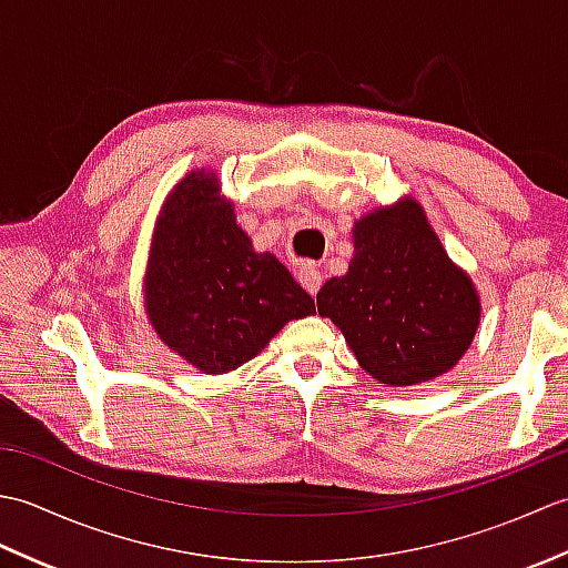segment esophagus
Wrapping results in <instances>:
<instances>
[{"mask_svg":"<svg viewBox=\"0 0 568 568\" xmlns=\"http://www.w3.org/2000/svg\"><path fill=\"white\" fill-rule=\"evenodd\" d=\"M297 277H300V285H303L310 295H317L320 293L324 275H322V271L317 268L315 263H305L303 268H300Z\"/></svg>","mask_w":568,"mask_h":568,"instance_id":"1","label":"esophagus"}]
</instances>
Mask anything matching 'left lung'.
Here are the masks:
<instances>
[{"mask_svg": "<svg viewBox=\"0 0 568 568\" xmlns=\"http://www.w3.org/2000/svg\"><path fill=\"white\" fill-rule=\"evenodd\" d=\"M320 317L342 329L361 368L405 388L458 364L480 322L470 277L446 256L415 200L354 224V258L317 293Z\"/></svg>", "mask_w": 568, "mask_h": 568, "instance_id": "8db88e82", "label": "left lung"}]
</instances>
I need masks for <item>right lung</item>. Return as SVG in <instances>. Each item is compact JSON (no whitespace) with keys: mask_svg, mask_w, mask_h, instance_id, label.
I'll list each match as a JSON object with an SVG mask.
<instances>
[{"mask_svg":"<svg viewBox=\"0 0 568 568\" xmlns=\"http://www.w3.org/2000/svg\"><path fill=\"white\" fill-rule=\"evenodd\" d=\"M143 305L163 344L204 373H226L291 320L315 312L273 253H256L214 173H190L153 232Z\"/></svg>","mask_w":568,"mask_h":568,"instance_id":"1","label":"right lung"}]
</instances>
